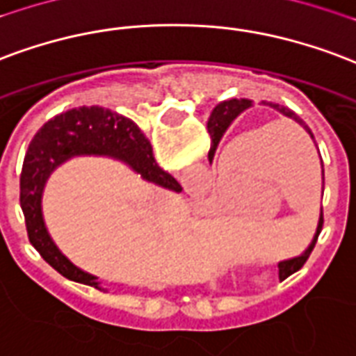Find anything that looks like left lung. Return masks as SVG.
Wrapping results in <instances>:
<instances>
[{"instance_id":"obj_1","label":"left lung","mask_w":356,"mask_h":356,"mask_svg":"<svg viewBox=\"0 0 356 356\" xmlns=\"http://www.w3.org/2000/svg\"><path fill=\"white\" fill-rule=\"evenodd\" d=\"M264 105H268V107H272V109H275V111H279L283 117L291 118V120H294V122H298L300 126H304V130L312 136L313 134L312 130L305 126V122L302 120V118L296 115L294 111H291L289 107H285V105H279V104H272V102H268ZM249 107H252V102L251 99H228V102H220V104L215 107L211 111V117H209V120H207V130H209V134H211V149H209V154H207V158H209V162L213 160V156H215V151H217L218 147V141H220V138H222V134H225L226 130H228V126L232 124V120L236 117H239L241 113L247 111ZM323 191H325V170H323ZM321 228H323V209H321V215H318V225H317V232H315V236H313L312 243L307 245V249H305L300 257H294V259H289V260H281L279 262V273L285 272L286 275H291L292 272H296V270H300L302 266L305 264V260L309 259V254H312L313 247H315V243H317V238L318 234H321Z\"/></svg>"}]
</instances>
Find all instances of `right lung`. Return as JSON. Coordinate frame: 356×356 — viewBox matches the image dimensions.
<instances>
[{"label":"right lung","mask_w":356,"mask_h":356,"mask_svg":"<svg viewBox=\"0 0 356 356\" xmlns=\"http://www.w3.org/2000/svg\"><path fill=\"white\" fill-rule=\"evenodd\" d=\"M73 156L117 158L149 183L175 192L183 188L156 164L149 139L124 115L92 105L56 115L41 126L28 147L20 175V205L28 238L58 273L102 291L96 275L81 270L58 249L44 225L41 205L44 185L52 171Z\"/></svg>","instance_id":"right-lung-1"}]
</instances>
